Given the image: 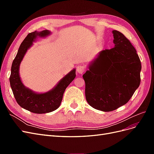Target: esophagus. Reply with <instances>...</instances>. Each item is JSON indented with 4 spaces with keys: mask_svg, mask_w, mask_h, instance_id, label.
Instances as JSON below:
<instances>
[{
    "mask_svg": "<svg viewBox=\"0 0 154 154\" xmlns=\"http://www.w3.org/2000/svg\"><path fill=\"white\" fill-rule=\"evenodd\" d=\"M86 70V67L85 66H82V65H80V66H78L76 68V71L78 74H82Z\"/></svg>",
    "mask_w": 154,
    "mask_h": 154,
    "instance_id": "1",
    "label": "esophagus"
}]
</instances>
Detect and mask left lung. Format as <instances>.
<instances>
[{
	"label": "left lung",
	"mask_w": 154,
	"mask_h": 154,
	"mask_svg": "<svg viewBox=\"0 0 154 154\" xmlns=\"http://www.w3.org/2000/svg\"><path fill=\"white\" fill-rule=\"evenodd\" d=\"M112 32L114 48L100 52L83 75L88 103L104 112L127 103L141 82V63L136 49L122 32Z\"/></svg>",
	"instance_id": "8db88e82"
}]
</instances>
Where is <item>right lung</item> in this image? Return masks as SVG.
<instances>
[{
    "label": "right lung",
    "mask_w": 154,
    "mask_h": 154,
    "mask_svg": "<svg viewBox=\"0 0 154 154\" xmlns=\"http://www.w3.org/2000/svg\"><path fill=\"white\" fill-rule=\"evenodd\" d=\"M49 33V31L44 30L32 32L27 35L20 44L11 69L10 85L17 103L24 109L35 114L48 113L57 109L61 104L65 90L76 77V71L74 69L60 80L53 90L44 94H36L22 84L18 72L23 57L37 36L44 37Z\"/></svg>",
    "instance_id": "obj_1"
}]
</instances>
